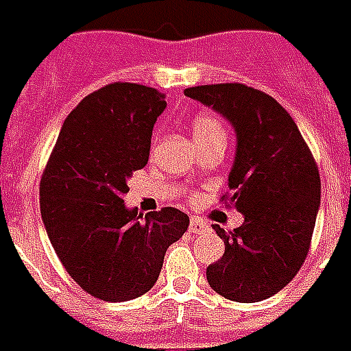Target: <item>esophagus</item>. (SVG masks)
<instances>
[{
	"instance_id": "esophagus-1",
	"label": "esophagus",
	"mask_w": 351,
	"mask_h": 351,
	"mask_svg": "<svg viewBox=\"0 0 351 351\" xmlns=\"http://www.w3.org/2000/svg\"><path fill=\"white\" fill-rule=\"evenodd\" d=\"M208 230H210V227H208L202 219H198V217H193L191 223H189V232H191V234H204V232H208Z\"/></svg>"
}]
</instances>
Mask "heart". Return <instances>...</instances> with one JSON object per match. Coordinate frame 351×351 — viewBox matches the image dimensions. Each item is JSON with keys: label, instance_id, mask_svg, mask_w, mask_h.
<instances>
[{"label": "heart", "instance_id": "1", "mask_svg": "<svg viewBox=\"0 0 351 351\" xmlns=\"http://www.w3.org/2000/svg\"><path fill=\"white\" fill-rule=\"evenodd\" d=\"M191 134L196 143L211 140H225V128L223 124L210 113H198L191 121Z\"/></svg>", "mask_w": 351, "mask_h": 351}]
</instances>
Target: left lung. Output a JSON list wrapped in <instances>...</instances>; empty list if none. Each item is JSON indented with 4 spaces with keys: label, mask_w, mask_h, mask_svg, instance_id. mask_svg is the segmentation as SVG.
Listing matches in <instances>:
<instances>
[{
    "label": "left lung",
    "mask_w": 351,
    "mask_h": 351,
    "mask_svg": "<svg viewBox=\"0 0 351 351\" xmlns=\"http://www.w3.org/2000/svg\"><path fill=\"white\" fill-rule=\"evenodd\" d=\"M185 96L234 126L236 156L228 206L243 225L215 232L225 253L206 270L210 287L234 302H259L297 276L306 259L322 200L314 156L295 121L267 92L240 83L191 86Z\"/></svg>",
    "instance_id": "left-lung-1"
}]
</instances>
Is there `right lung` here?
<instances>
[{"label": "right lung", "mask_w": 351, "mask_h": 351, "mask_svg": "<svg viewBox=\"0 0 351 351\" xmlns=\"http://www.w3.org/2000/svg\"><path fill=\"white\" fill-rule=\"evenodd\" d=\"M164 94L136 83L92 92L62 124L39 183L47 234L68 274L88 295L123 302L158 280L164 253L189 228V215L128 210L132 171L149 160Z\"/></svg>", "instance_id": "obj_1"}]
</instances>
